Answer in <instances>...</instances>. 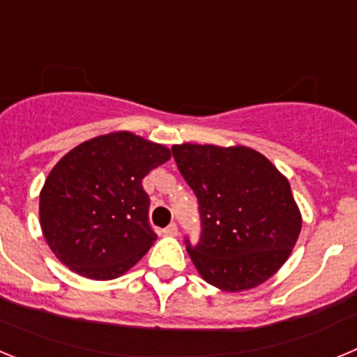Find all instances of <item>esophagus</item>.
Returning <instances> with one entry per match:
<instances>
[{
	"label": "esophagus",
	"instance_id": "34e87169",
	"mask_svg": "<svg viewBox=\"0 0 357 357\" xmlns=\"http://www.w3.org/2000/svg\"><path fill=\"white\" fill-rule=\"evenodd\" d=\"M164 234H166V236H176V234H178V227H176V223H169V225L164 229Z\"/></svg>",
	"mask_w": 357,
	"mask_h": 357
}]
</instances>
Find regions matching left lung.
Instances as JSON below:
<instances>
[{
	"label": "left lung",
	"mask_w": 357,
	"mask_h": 357,
	"mask_svg": "<svg viewBox=\"0 0 357 357\" xmlns=\"http://www.w3.org/2000/svg\"><path fill=\"white\" fill-rule=\"evenodd\" d=\"M172 153L198 200L200 239L184 243L200 275L230 293L263 284L301 234L286 176L252 148L185 143Z\"/></svg>",
	"instance_id": "8db88e82"
}]
</instances>
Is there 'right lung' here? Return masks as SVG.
I'll use <instances>...</instances> for the list:
<instances>
[{
    "label": "right lung",
    "mask_w": 357,
    "mask_h": 357,
    "mask_svg": "<svg viewBox=\"0 0 357 357\" xmlns=\"http://www.w3.org/2000/svg\"><path fill=\"white\" fill-rule=\"evenodd\" d=\"M169 150L130 132L100 135L73 148L48 175L39 198L43 234L69 270L116 279L155 241L143 178Z\"/></svg>",
    "instance_id": "right-lung-1"
}]
</instances>
